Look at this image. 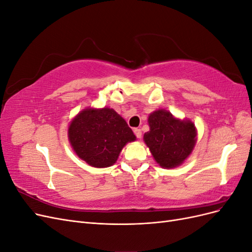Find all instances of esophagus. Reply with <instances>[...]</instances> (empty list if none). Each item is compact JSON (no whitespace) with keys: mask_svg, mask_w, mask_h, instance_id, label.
I'll use <instances>...</instances> for the list:
<instances>
[{"mask_svg":"<svg viewBox=\"0 0 252 252\" xmlns=\"http://www.w3.org/2000/svg\"><path fill=\"white\" fill-rule=\"evenodd\" d=\"M133 132H134L135 136H136V138H138V139H141V138H142V131H141V129L134 128V129H133Z\"/></svg>","mask_w":252,"mask_h":252,"instance_id":"esophagus-1","label":"esophagus"}]
</instances>
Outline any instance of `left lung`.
Wrapping results in <instances>:
<instances>
[{
  "mask_svg": "<svg viewBox=\"0 0 252 252\" xmlns=\"http://www.w3.org/2000/svg\"><path fill=\"white\" fill-rule=\"evenodd\" d=\"M148 123L150 130L144 134V141L159 166L173 168L191 154L196 140L192 122L178 120L161 109L150 114Z\"/></svg>",
  "mask_w": 252,
  "mask_h": 252,
  "instance_id": "1",
  "label": "left lung"
}]
</instances>
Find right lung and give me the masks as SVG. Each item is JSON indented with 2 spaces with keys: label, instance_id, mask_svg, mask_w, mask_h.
I'll list each match as a JSON object with an SVG mask.
<instances>
[{
  "label": "right lung",
  "instance_id": "1",
  "mask_svg": "<svg viewBox=\"0 0 252 252\" xmlns=\"http://www.w3.org/2000/svg\"><path fill=\"white\" fill-rule=\"evenodd\" d=\"M68 136L75 154L97 168L113 165L125 145L135 140L125 120L110 108L83 110L72 120Z\"/></svg>",
  "mask_w": 252,
  "mask_h": 252
}]
</instances>
